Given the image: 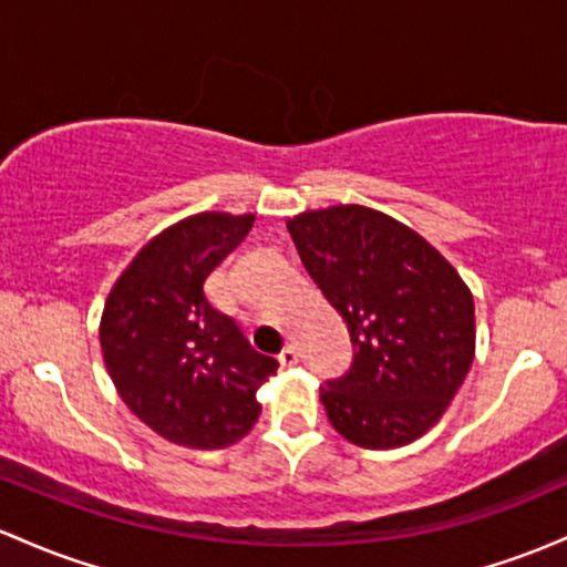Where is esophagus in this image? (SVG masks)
<instances>
[{
  "label": "esophagus",
  "mask_w": 567,
  "mask_h": 567,
  "mask_svg": "<svg viewBox=\"0 0 567 567\" xmlns=\"http://www.w3.org/2000/svg\"><path fill=\"white\" fill-rule=\"evenodd\" d=\"M298 358H301V354H298L293 344H288L282 352H279V363H282V365H296Z\"/></svg>",
  "instance_id": "obj_1"
}]
</instances>
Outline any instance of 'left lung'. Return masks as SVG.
I'll list each match as a JSON object with an SVG mask.
<instances>
[{
  "instance_id": "obj_1",
  "label": "left lung",
  "mask_w": 567,
  "mask_h": 567,
  "mask_svg": "<svg viewBox=\"0 0 567 567\" xmlns=\"http://www.w3.org/2000/svg\"><path fill=\"white\" fill-rule=\"evenodd\" d=\"M288 231L352 339L350 371L320 388L328 420L363 450L412 444L474 363L468 285L431 241L360 204L309 209Z\"/></svg>"
}]
</instances>
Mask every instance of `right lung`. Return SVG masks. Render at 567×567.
<instances>
[{
	"label": "right lung",
	"instance_id": "add662e5",
	"mask_svg": "<svg viewBox=\"0 0 567 567\" xmlns=\"http://www.w3.org/2000/svg\"><path fill=\"white\" fill-rule=\"evenodd\" d=\"M255 215L198 213L153 236L112 285L99 326L117 395L151 431L190 450H223L250 433L258 388L277 360L255 352L209 303L215 266Z\"/></svg>",
	"mask_w": 567,
	"mask_h": 567
}]
</instances>
